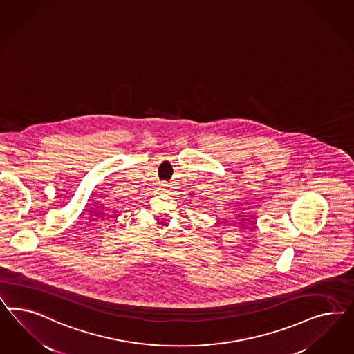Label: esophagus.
I'll return each instance as SVG.
<instances>
[{
	"instance_id": "esophagus-1",
	"label": "esophagus",
	"mask_w": 354,
	"mask_h": 354,
	"mask_svg": "<svg viewBox=\"0 0 354 354\" xmlns=\"http://www.w3.org/2000/svg\"><path fill=\"white\" fill-rule=\"evenodd\" d=\"M161 189L167 191V189H169V184H167V183H161Z\"/></svg>"
}]
</instances>
